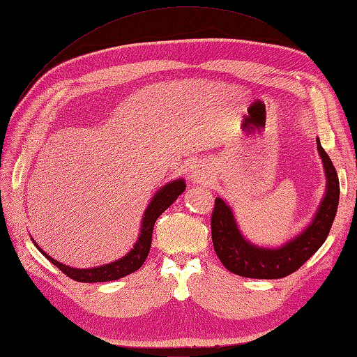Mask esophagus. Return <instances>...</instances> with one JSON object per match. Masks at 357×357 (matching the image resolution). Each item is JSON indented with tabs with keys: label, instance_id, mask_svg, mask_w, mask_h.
<instances>
[{
	"label": "esophagus",
	"instance_id": "esophagus-1",
	"mask_svg": "<svg viewBox=\"0 0 357 357\" xmlns=\"http://www.w3.org/2000/svg\"><path fill=\"white\" fill-rule=\"evenodd\" d=\"M192 180L195 181V183H208L211 181V174H208V171H206L204 168L198 167L194 169L192 172Z\"/></svg>",
	"mask_w": 357,
	"mask_h": 357
}]
</instances>
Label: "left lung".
Instances as JSON below:
<instances>
[{"label":"left lung","instance_id":"left-lung-1","mask_svg":"<svg viewBox=\"0 0 357 357\" xmlns=\"http://www.w3.org/2000/svg\"><path fill=\"white\" fill-rule=\"evenodd\" d=\"M318 151L327 176L326 197L309 227L280 248L271 250L250 244L242 238L231 208L221 198H215L211 218L212 242L216 256L230 273L250 279H282L297 271L324 244L337 211L339 178L319 139Z\"/></svg>","mask_w":357,"mask_h":357}]
</instances>
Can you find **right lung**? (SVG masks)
<instances>
[{
	"label": "right lung",
	"instance_id": "obj_1",
	"mask_svg": "<svg viewBox=\"0 0 357 357\" xmlns=\"http://www.w3.org/2000/svg\"><path fill=\"white\" fill-rule=\"evenodd\" d=\"M186 188L185 180H174L171 183L165 185L160 190L155 192L153 197L151 203L144 213V221H142V227H141V234H139V239L135 244L133 250L130 251L127 256L123 259L116 260V262H112L107 265H102L98 268H89V269H78V268H71L66 266L63 264L57 262L53 257H50L45 251L40 250L36 244L40 253L45 256L51 264L56 265L60 271L66 274L68 277H71L75 282H82V283H95V282H112V280H118L123 279V277L132 274L137 271L145 262L146 256L150 253V247H151V241H153V229L155 220L167 211V208L176 202L180 194H183V190Z\"/></svg>",
	"mask_w": 357,
	"mask_h": 357
}]
</instances>
